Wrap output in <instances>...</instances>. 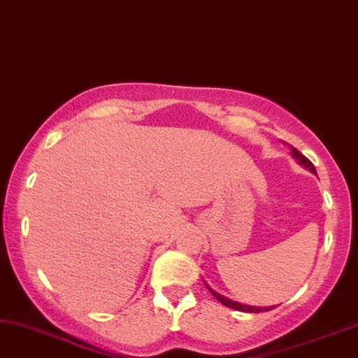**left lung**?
Wrapping results in <instances>:
<instances>
[{
    "instance_id": "1",
    "label": "left lung",
    "mask_w": 358,
    "mask_h": 358,
    "mask_svg": "<svg viewBox=\"0 0 358 358\" xmlns=\"http://www.w3.org/2000/svg\"><path fill=\"white\" fill-rule=\"evenodd\" d=\"M292 154H293L294 159H296V160L299 162V164L306 166L308 170H311L313 173H316V169H314V165L311 164V160L306 159V157H304V155L301 154V152L294 149V147H292ZM206 287H208V285H206ZM208 289H209V292H211L213 296L216 298L219 303H222L224 306H227V308H231V309H236V311H244V313H260V311H268V308H254V306H245V304H241V303L231 301V299L224 298V296H221V294H219V293L213 292V289L209 288V287H208Z\"/></svg>"
}]
</instances>
